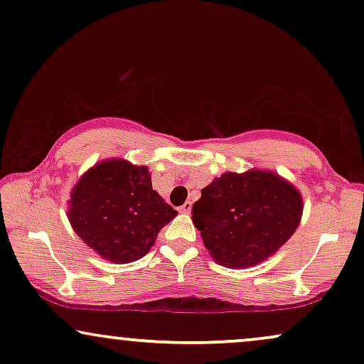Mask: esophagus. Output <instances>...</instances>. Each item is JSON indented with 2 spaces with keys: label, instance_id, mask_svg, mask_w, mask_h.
I'll return each mask as SVG.
<instances>
[{
  "label": "esophagus",
  "instance_id": "esophagus-1",
  "mask_svg": "<svg viewBox=\"0 0 364 364\" xmlns=\"http://www.w3.org/2000/svg\"><path fill=\"white\" fill-rule=\"evenodd\" d=\"M178 210H181V212H183V214H188V212H191V210H192V202H191V200H187V202H186V204H183V205H181V207H178Z\"/></svg>",
  "mask_w": 364,
  "mask_h": 364
}]
</instances>
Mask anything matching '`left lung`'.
I'll use <instances>...</instances> for the list:
<instances>
[{
	"instance_id": "left-lung-1",
	"label": "left lung",
	"mask_w": 364,
	"mask_h": 364,
	"mask_svg": "<svg viewBox=\"0 0 364 364\" xmlns=\"http://www.w3.org/2000/svg\"><path fill=\"white\" fill-rule=\"evenodd\" d=\"M303 199L272 172H228L202 188L192 220L217 262L251 267L274 254L294 234Z\"/></svg>"
}]
</instances>
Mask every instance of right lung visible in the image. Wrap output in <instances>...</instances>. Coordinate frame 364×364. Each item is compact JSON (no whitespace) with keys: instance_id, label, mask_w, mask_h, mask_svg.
Instances as JSON below:
<instances>
[{"instance_id":"obj_1","label":"right lung","mask_w":364,"mask_h":364,"mask_svg":"<svg viewBox=\"0 0 364 364\" xmlns=\"http://www.w3.org/2000/svg\"><path fill=\"white\" fill-rule=\"evenodd\" d=\"M177 210L152 188L147 167L107 160L82 177L72 192L68 217L88 247L112 262L144 257Z\"/></svg>"}]
</instances>
